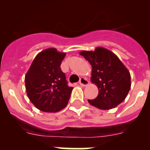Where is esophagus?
I'll return each mask as SVG.
<instances>
[{"label":"esophagus","mask_w":150,"mask_h":150,"mask_svg":"<svg viewBox=\"0 0 150 150\" xmlns=\"http://www.w3.org/2000/svg\"><path fill=\"white\" fill-rule=\"evenodd\" d=\"M79 83L80 86H88V81L86 78L81 77L80 78V79H79Z\"/></svg>","instance_id":"34e87169"}]
</instances>
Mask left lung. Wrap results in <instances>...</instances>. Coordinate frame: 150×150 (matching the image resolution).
Listing matches in <instances>:
<instances>
[{
    "mask_svg": "<svg viewBox=\"0 0 150 150\" xmlns=\"http://www.w3.org/2000/svg\"><path fill=\"white\" fill-rule=\"evenodd\" d=\"M92 67L91 82L98 88V95L88 100L100 110L115 108L125 99L131 88V75L126 67L112 52L103 47L95 51H82Z\"/></svg>",
    "mask_w": 150,
    "mask_h": 150,
    "instance_id": "obj_1",
    "label": "left lung"
}]
</instances>
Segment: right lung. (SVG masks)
<instances>
[{
    "mask_svg": "<svg viewBox=\"0 0 150 150\" xmlns=\"http://www.w3.org/2000/svg\"><path fill=\"white\" fill-rule=\"evenodd\" d=\"M66 53L49 48L36 55L25 77L27 95L38 110L56 112L67 106L73 87L67 86L61 64Z\"/></svg>",
    "mask_w": 150,
    "mask_h": 150,
    "instance_id": "right-lung-1",
    "label": "right lung"
}]
</instances>
